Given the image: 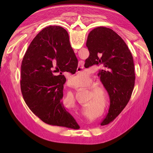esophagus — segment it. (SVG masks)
<instances>
[{
    "mask_svg": "<svg viewBox=\"0 0 153 153\" xmlns=\"http://www.w3.org/2000/svg\"><path fill=\"white\" fill-rule=\"evenodd\" d=\"M77 69H78V68H77Z\"/></svg>",
    "mask_w": 153,
    "mask_h": 153,
    "instance_id": "1",
    "label": "esophagus"
}]
</instances>
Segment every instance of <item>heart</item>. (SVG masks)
<instances>
[{"mask_svg": "<svg viewBox=\"0 0 153 153\" xmlns=\"http://www.w3.org/2000/svg\"><path fill=\"white\" fill-rule=\"evenodd\" d=\"M87 77H88V76L85 73L78 74L72 78V82L74 85L80 86L83 84L84 81L87 80ZM92 91L94 92H95L96 91V90L95 89H93ZM69 97L71 99V100L72 101V102H74V97H73V95H72V94H71L70 95Z\"/></svg>", "mask_w": 153, "mask_h": 153, "instance_id": "1", "label": "heart"}]
</instances>
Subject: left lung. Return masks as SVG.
<instances>
[{
  "label": "left lung",
  "mask_w": 153,
  "mask_h": 153,
  "mask_svg": "<svg viewBox=\"0 0 153 153\" xmlns=\"http://www.w3.org/2000/svg\"><path fill=\"white\" fill-rule=\"evenodd\" d=\"M89 56L84 64L100 67L98 76L110 97V107L101 125H108L122 112L134 89L135 74L132 54L123 39L110 28L99 27L88 35Z\"/></svg>",
  "instance_id": "left-lung-1"
}]
</instances>
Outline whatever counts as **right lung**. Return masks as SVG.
I'll use <instances>...</instances> for the list:
<instances>
[{
  "label": "right lung",
  "instance_id": "add662e5",
  "mask_svg": "<svg viewBox=\"0 0 153 153\" xmlns=\"http://www.w3.org/2000/svg\"><path fill=\"white\" fill-rule=\"evenodd\" d=\"M77 65L69 35L62 27H46L32 40L21 65V91L27 106L43 122L79 128L62 102L66 81L62 73L74 74ZM55 69L61 71L59 75L52 74Z\"/></svg>",
  "mask_w": 153,
  "mask_h": 153
}]
</instances>
